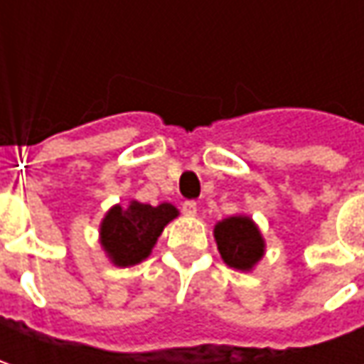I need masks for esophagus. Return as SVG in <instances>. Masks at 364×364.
Instances as JSON below:
<instances>
[{
  "instance_id": "34e87169",
  "label": "esophagus",
  "mask_w": 364,
  "mask_h": 364,
  "mask_svg": "<svg viewBox=\"0 0 364 364\" xmlns=\"http://www.w3.org/2000/svg\"><path fill=\"white\" fill-rule=\"evenodd\" d=\"M182 213L186 215V217H196V213H198V206L194 200H186V203L182 204Z\"/></svg>"
}]
</instances>
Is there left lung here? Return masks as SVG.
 <instances>
[{"mask_svg": "<svg viewBox=\"0 0 364 364\" xmlns=\"http://www.w3.org/2000/svg\"><path fill=\"white\" fill-rule=\"evenodd\" d=\"M215 241L223 261L237 272H253L265 255V239L247 215H235L215 225Z\"/></svg>", "mask_w": 364, "mask_h": 364, "instance_id": "1", "label": "left lung"}]
</instances>
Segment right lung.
I'll list each match as a JSON object with an SVG mask.
<instances>
[{
  "label": "right lung",
  "instance_id": "obj_1",
  "mask_svg": "<svg viewBox=\"0 0 364 364\" xmlns=\"http://www.w3.org/2000/svg\"><path fill=\"white\" fill-rule=\"evenodd\" d=\"M178 215V208L170 203L158 206L137 200H129L127 206L115 204L101 220L99 243L113 265L132 267L149 257L164 227Z\"/></svg>",
  "mask_w": 364,
  "mask_h": 364
}]
</instances>
